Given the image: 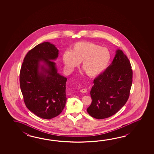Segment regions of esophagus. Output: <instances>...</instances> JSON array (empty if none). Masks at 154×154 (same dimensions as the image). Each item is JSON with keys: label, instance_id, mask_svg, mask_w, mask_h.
<instances>
[{"label": "esophagus", "instance_id": "1", "mask_svg": "<svg viewBox=\"0 0 154 154\" xmlns=\"http://www.w3.org/2000/svg\"><path fill=\"white\" fill-rule=\"evenodd\" d=\"M80 91L82 92V93H86V92H87V89L86 88H83V89L80 90Z\"/></svg>", "mask_w": 154, "mask_h": 154}]
</instances>
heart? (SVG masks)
<instances>
[{
  "label": "heart",
  "mask_w": 154,
  "mask_h": 154,
  "mask_svg": "<svg viewBox=\"0 0 154 154\" xmlns=\"http://www.w3.org/2000/svg\"><path fill=\"white\" fill-rule=\"evenodd\" d=\"M111 59L109 49L89 42L76 43L71 51L63 53V62L66 68L72 71L82 62V68L91 78L101 75L107 68Z\"/></svg>",
  "instance_id": "obj_1"
}]
</instances>
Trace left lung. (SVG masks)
<instances>
[{"label":"left lung","instance_id":"1","mask_svg":"<svg viewBox=\"0 0 154 154\" xmlns=\"http://www.w3.org/2000/svg\"><path fill=\"white\" fill-rule=\"evenodd\" d=\"M132 78L130 61L118 49L111 64L94 80L91 104L87 108L88 114L98 119L116 114L128 101Z\"/></svg>","mask_w":154,"mask_h":154}]
</instances>
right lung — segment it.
I'll list each match as a JSON object with an SVG mask.
<instances>
[{
    "label": "right lung",
    "instance_id": "add662e5",
    "mask_svg": "<svg viewBox=\"0 0 154 154\" xmlns=\"http://www.w3.org/2000/svg\"><path fill=\"white\" fill-rule=\"evenodd\" d=\"M58 52L48 42L38 44L27 53L20 70V88L26 107L46 119L60 114L66 101L67 79L57 72L53 62Z\"/></svg>",
    "mask_w": 154,
    "mask_h": 154
}]
</instances>
